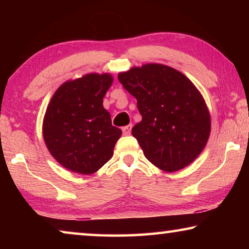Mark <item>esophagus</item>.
I'll use <instances>...</instances> for the list:
<instances>
[{"mask_svg":"<svg viewBox=\"0 0 249 249\" xmlns=\"http://www.w3.org/2000/svg\"><path fill=\"white\" fill-rule=\"evenodd\" d=\"M123 134L124 135H129L130 134V129H132V124H129V125H127V126H124L123 128Z\"/></svg>","mask_w":249,"mask_h":249,"instance_id":"1","label":"esophagus"}]
</instances>
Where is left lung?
I'll use <instances>...</instances> for the list:
<instances>
[{"label": "left lung", "mask_w": 249, "mask_h": 249, "mask_svg": "<svg viewBox=\"0 0 249 249\" xmlns=\"http://www.w3.org/2000/svg\"><path fill=\"white\" fill-rule=\"evenodd\" d=\"M119 80L137 100L142 119L132 134L145 157L166 172L195 161L211 133L209 108L195 84L161 64L133 67L120 72Z\"/></svg>", "instance_id": "8db88e82"}]
</instances>
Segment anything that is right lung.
<instances>
[{"label": "right lung", "instance_id": "obj_1", "mask_svg": "<svg viewBox=\"0 0 249 249\" xmlns=\"http://www.w3.org/2000/svg\"><path fill=\"white\" fill-rule=\"evenodd\" d=\"M112 83L109 73H88L62 83L50 100L43 121L44 141L69 171L94 174L112 158L122 135L103 107Z\"/></svg>", "mask_w": 249, "mask_h": 249}]
</instances>
